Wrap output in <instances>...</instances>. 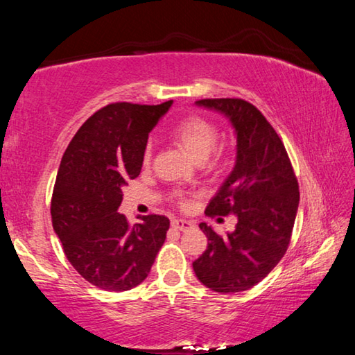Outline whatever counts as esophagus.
<instances>
[{"instance_id":"1","label":"esophagus","mask_w":355,"mask_h":355,"mask_svg":"<svg viewBox=\"0 0 355 355\" xmlns=\"http://www.w3.org/2000/svg\"><path fill=\"white\" fill-rule=\"evenodd\" d=\"M172 227L173 228H178V230L186 232V230H191V228H194V222L188 220V219H173L172 220Z\"/></svg>"}]
</instances>
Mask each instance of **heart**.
<instances>
[{"instance_id": "b5f03b06", "label": "heart", "mask_w": 355, "mask_h": 355, "mask_svg": "<svg viewBox=\"0 0 355 355\" xmlns=\"http://www.w3.org/2000/svg\"><path fill=\"white\" fill-rule=\"evenodd\" d=\"M171 136L196 161H203L208 158V155L213 152L216 144H218L219 133L216 125L208 122L207 119L189 116L180 120L172 128ZM150 156H152V147L147 146L144 150V163H148ZM177 202L180 207L188 205V199L184 194H177Z\"/></svg>"}]
</instances>
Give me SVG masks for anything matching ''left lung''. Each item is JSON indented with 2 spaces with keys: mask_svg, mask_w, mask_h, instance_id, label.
Instances as JSON below:
<instances>
[{
  "mask_svg": "<svg viewBox=\"0 0 355 355\" xmlns=\"http://www.w3.org/2000/svg\"><path fill=\"white\" fill-rule=\"evenodd\" d=\"M199 106L230 119L236 131L235 169L207 207L209 218L235 214V232L218 235L205 222L207 250L192 263L203 285L216 293L255 286L277 266L291 241L299 184L284 142L257 107L243 98H203Z\"/></svg>",
  "mask_w": 355,
  "mask_h": 355,
  "instance_id": "obj_1",
  "label": "left lung"
}]
</instances>
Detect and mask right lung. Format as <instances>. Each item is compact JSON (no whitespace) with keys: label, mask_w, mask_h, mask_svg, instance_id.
<instances>
[{"label":"right lung","mask_w":355,"mask_h":355,"mask_svg":"<svg viewBox=\"0 0 355 355\" xmlns=\"http://www.w3.org/2000/svg\"><path fill=\"white\" fill-rule=\"evenodd\" d=\"M171 105H106L81 125L62 156L51 197L53 228L71 266L101 290L139 285L164 244L166 216H142L131 225L117 209L123 184L141 173L150 130Z\"/></svg>","instance_id":"1"}]
</instances>
